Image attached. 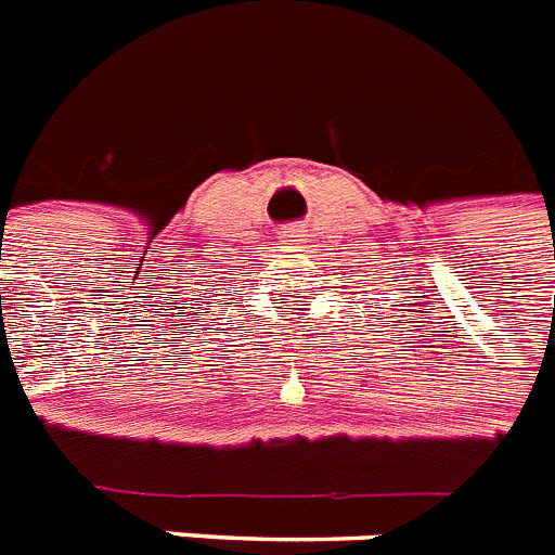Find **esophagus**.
Listing matches in <instances>:
<instances>
[{"instance_id":"obj_1","label":"esophagus","mask_w":555,"mask_h":555,"mask_svg":"<svg viewBox=\"0 0 555 555\" xmlns=\"http://www.w3.org/2000/svg\"><path fill=\"white\" fill-rule=\"evenodd\" d=\"M292 232H295V229H292ZM286 237H298V234H286Z\"/></svg>"}]
</instances>
